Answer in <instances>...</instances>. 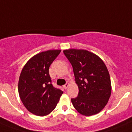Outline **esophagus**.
Wrapping results in <instances>:
<instances>
[{
	"label": "esophagus",
	"mask_w": 132,
	"mask_h": 132,
	"mask_svg": "<svg viewBox=\"0 0 132 132\" xmlns=\"http://www.w3.org/2000/svg\"><path fill=\"white\" fill-rule=\"evenodd\" d=\"M69 86V82H67V83H66L65 85H64L63 87H64V88H65V89H67V88H68Z\"/></svg>",
	"instance_id": "esophagus-1"
}]
</instances>
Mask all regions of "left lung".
Returning <instances> with one entry per match:
<instances>
[{"instance_id": "8db88e82", "label": "left lung", "mask_w": 132, "mask_h": 132, "mask_svg": "<svg viewBox=\"0 0 132 132\" xmlns=\"http://www.w3.org/2000/svg\"><path fill=\"white\" fill-rule=\"evenodd\" d=\"M63 53L72 65L78 96L71 98L73 106L84 116H93L103 109L111 95L109 72L103 61L85 50L69 49Z\"/></svg>"}]
</instances>
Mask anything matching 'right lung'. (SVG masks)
Returning <instances> with one entry per match:
<instances>
[{"instance_id": "obj_1", "label": "right lung", "mask_w": 132, "mask_h": 132, "mask_svg": "<svg viewBox=\"0 0 132 132\" xmlns=\"http://www.w3.org/2000/svg\"><path fill=\"white\" fill-rule=\"evenodd\" d=\"M60 50L35 55L23 67L18 81V93L26 109L36 116H46L57 106L63 92L52 84L49 69Z\"/></svg>"}]
</instances>
